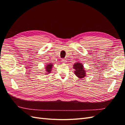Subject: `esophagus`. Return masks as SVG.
<instances>
[{"mask_svg": "<svg viewBox=\"0 0 125 125\" xmlns=\"http://www.w3.org/2000/svg\"><path fill=\"white\" fill-rule=\"evenodd\" d=\"M66 59H62V62L63 63H66Z\"/></svg>", "mask_w": 125, "mask_h": 125, "instance_id": "obj_1", "label": "esophagus"}]
</instances>
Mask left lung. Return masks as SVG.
Returning <instances> with one entry per match:
<instances>
[{
	"mask_svg": "<svg viewBox=\"0 0 125 125\" xmlns=\"http://www.w3.org/2000/svg\"><path fill=\"white\" fill-rule=\"evenodd\" d=\"M73 68L75 75L79 79H81L86 76L85 70H84L83 65L81 62H77L74 63Z\"/></svg>",
	"mask_w": 125,
	"mask_h": 125,
	"instance_id": "1",
	"label": "left lung"
}]
</instances>
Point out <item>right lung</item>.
<instances>
[{
	"label": "right lung",
	"instance_id": "obj_1",
	"mask_svg": "<svg viewBox=\"0 0 125 125\" xmlns=\"http://www.w3.org/2000/svg\"><path fill=\"white\" fill-rule=\"evenodd\" d=\"M54 64L52 63H48L47 65L45 66V74H48L49 73H51V71L52 70V68L53 67Z\"/></svg>",
	"mask_w": 125,
	"mask_h": 125
}]
</instances>
